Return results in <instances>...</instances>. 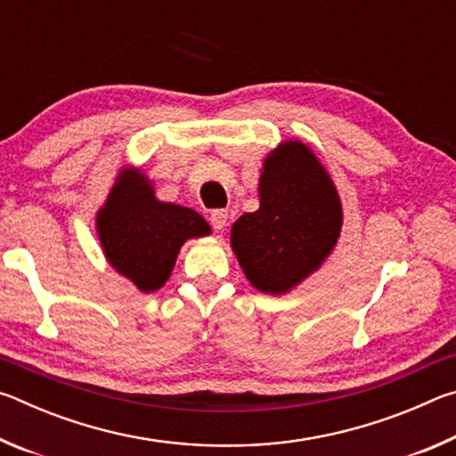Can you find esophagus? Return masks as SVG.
<instances>
[{
  "instance_id": "34e87169",
  "label": "esophagus",
  "mask_w": 456,
  "mask_h": 456,
  "mask_svg": "<svg viewBox=\"0 0 456 456\" xmlns=\"http://www.w3.org/2000/svg\"><path fill=\"white\" fill-rule=\"evenodd\" d=\"M209 221H211L213 229L217 231V233H221V231L225 229V225H227V211H225V209H217V211H213V213H211V217H209Z\"/></svg>"
}]
</instances>
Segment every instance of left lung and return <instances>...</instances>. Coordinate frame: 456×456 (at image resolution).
Returning <instances> with one entry per match:
<instances>
[{
	"label": "left lung",
	"mask_w": 456,
	"mask_h": 456,
	"mask_svg": "<svg viewBox=\"0 0 456 456\" xmlns=\"http://www.w3.org/2000/svg\"><path fill=\"white\" fill-rule=\"evenodd\" d=\"M259 209L231 227V249L253 288L269 296L296 289L326 264L344 225L342 200L326 167L299 138L261 163Z\"/></svg>",
	"instance_id": "8db88e82"
}]
</instances>
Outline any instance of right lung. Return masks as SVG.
<instances>
[{
  "mask_svg": "<svg viewBox=\"0 0 456 456\" xmlns=\"http://www.w3.org/2000/svg\"><path fill=\"white\" fill-rule=\"evenodd\" d=\"M96 233L114 272L152 293L168 281L181 247L213 231L195 209L157 199L141 167L125 165L96 211Z\"/></svg>",
  "mask_w": 456,
  "mask_h": 456,
  "instance_id": "1",
  "label": "right lung"
}]
</instances>
